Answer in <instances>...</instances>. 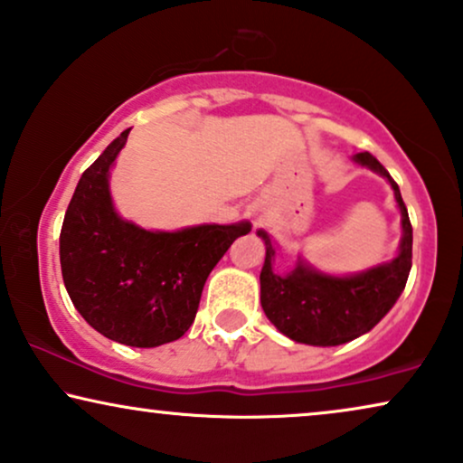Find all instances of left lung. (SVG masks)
Listing matches in <instances>:
<instances>
[{"label": "left lung", "instance_id": "left-lung-1", "mask_svg": "<svg viewBox=\"0 0 463 463\" xmlns=\"http://www.w3.org/2000/svg\"><path fill=\"white\" fill-rule=\"evenodd\" d=\"M354 162L383 175L395 192L403 237L400 254L393 260L348 278L320 273L303 262L288 275H278L273 273L275 248L271 239L265 231H259V237L265 239L267 245L265 265L260 271L262 309L286 337L299 344L339 346L372 331L406 288L412 267V224L400 188L387 168L367 151L356 154Z\"/></svg>", "mask_w": 463, "mask_h": 463}]
</instances>
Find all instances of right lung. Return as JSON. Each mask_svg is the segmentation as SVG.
Wrapping results in <instances>:
<instances>
[{"label":"right lung","mask_w":463,"mask_h":463,"mask_svg":"<svg viewBox=\"0 0 463 463\" xmlns=\"http://www.w3.org/2000/svg\"><path fill=\"white\" fill-rule=\"evenodd\" d=\"M130 130L83 173L60 235L66 290L79 314L113 342L154 348L194 323L212 269L250 224H203L151 232L117 215L109 171Z\"/></svg>","instance_id":"right-lung-1"}]
</instances>
